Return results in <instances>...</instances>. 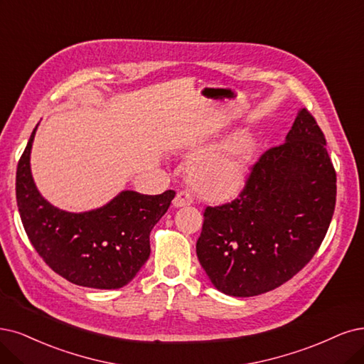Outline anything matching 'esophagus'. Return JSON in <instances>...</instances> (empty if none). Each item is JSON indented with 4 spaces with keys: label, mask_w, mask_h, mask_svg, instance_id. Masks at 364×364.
I'll list each match as a JSON object with an SVG mask.
<instances>
[{
    "label": "esophagus",
    "mask_w": 364,
    "mask_h": 364,
    "mask_svg": "<svg viewBox=\"0 0 364 364\" xmlns=\"http://www.w3.org/2000/svg\"><path fill=\"white\" fill-rule=\"evenodd\" d=\"M192 203H193L192 195H191L189 192H186V191L178 192L177 196H175L173 200H172L173 207H177V208H180V207H187V205H191Z\"/></svg>",
    "instance_id": "obj_1"
}]
</instances>
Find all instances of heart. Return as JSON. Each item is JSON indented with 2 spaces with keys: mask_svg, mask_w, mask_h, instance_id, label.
Instances as JSON below:
<instances>
[{
  "mask_svg": "<svg viewBox=\"0 0 364 364\" xmlns=\"http://www.w3.org/2000/svg\"><path fill=\"white\" fill-rule=\"evenodd\" d=\"M257 153L250 133H235L222 145L200 153L191 165L195 189L210 199H230L243 189Z\"/></svg>",
  "mask_w": 364,
  "mask_h": 364,
  "instance_id": "1",
  "label": "heart"
}]
</instances>
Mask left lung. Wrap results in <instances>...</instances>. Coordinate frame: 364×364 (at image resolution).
Listing matches in <instances>:
<instances>
[{"mask_svg":"<svg viewBox=\"0 0 364 364\" xmlns=\"http://www.w3.org/2000/svg\"><path fill=\"white\" fill-rule=\"evenodd\" d=\"M334 205L336 171L326 136L303 107L285 142L252 166L240 196L205 208L198 259L226 295L276 289L314 258Z\"/></svg>","mask_w":364,"mask_h":364,"instance_id":"8db88e82","label":"left lung"}]
</instances>
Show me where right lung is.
<instances>
[{
    "instance_id": "1",
    "label": "right lung",
    "mask_w": 364,
    "mask_h": 364,
    "mask_svg": "<svg viewBox=\"0 0 364 364\" xmlns=\"http://www.w3.org/2000/svg\"><path fill=\"white\" fill-rule=\"evenodd\" d=\"M33 130L16 171V200L31 245L57 274L79 287L118 289L150 257V232L168 211L173 191L141 195L123 191L106 205L84 213L53 207L31 175Z\"/></svg>"
}]
</instances>
